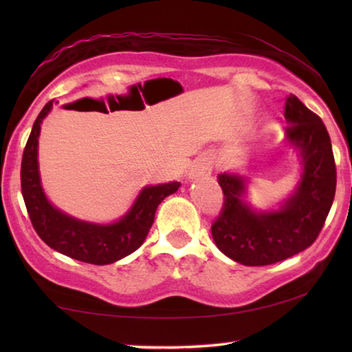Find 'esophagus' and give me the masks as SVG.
<instances>
[{
    "instance_id": "esophagus-1",
    "label": "esophagus",
    "mask_w": 352,
    "mask_h": 352,
    "mask_svg": "<svg viewBox=\"0 0 352 352\" xmlns=\"http://www.w3.org/2000/svg\"><path fill=\"white\" fill-rule=\"evenodd\" d=\"M211 169H212V166H211L210 158L200 157L195 160L192 166H190L188 175L190 180H194V178H200V177H208L211 174Z\"/></svg>"
}]
</instances>
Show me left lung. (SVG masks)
<instances>
[{"label":"left lung","mask_w":352,"mask_h":352,"mask_svg":"<svg viewBox=\"0 0 352 352\" xmlns=\"http://www.w3.org/2000/svg\"><path fill=\"white\" fill-rule=\"evenodd\" d=\"M285 141L296 151L301 175L279 208L258 211L247 204L248 178L223 172V206L211 226L217 248L243 265H270L298 254L317 239L336 195L337 170L329 133L294 94L285 100Z\"/></svg>","instance_id":"1"}]
</instances>
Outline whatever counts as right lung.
Masks as SVG:
<instances>
[{"label": "right lung", "mask_w": 352, "mask_h": 352, "mask_svg": "<svg viewBox=\"0 0 352 352\" xmlns=\"http://www.w3.org/2000/svg\"><path fill=\"white\" fill-rule=\"evenodd\" d=\"M50 100L35 119L21 162V192L34 230L46 245L87 264L105 265L126 258L146 241L158 205L180 188L178 182L141 189L133 205L113 223H93L68 216L47 200L38 170L41 122L52 110Z\"/></svg>", "instance_id": "obj_1"}]
</instances>
